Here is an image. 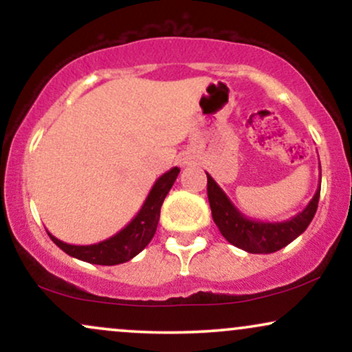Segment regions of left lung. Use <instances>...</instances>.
<instances>
[{"label":"left lung","instance_id":"obj_1","mask_svg":"<svg viewBox=\"0 0 352 352\" xmlns=\"http://www.w3.org/2000/svg\"><path fill=\"white\" fill-rule=\"evenodd\" d=\"M319 192H321V179H319L316 193L302 212L285 221H261L243 215L232 204L220 185L213 180V177L207 173V193L213 221L225 240L248 253H273L296 240L308 228L316 213Z\"/></svg>","mask_w":352,"mask_h":352}]
</instances>
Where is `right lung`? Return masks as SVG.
<instances>
[{
  "mask_svg": "<svg viewBox=\"0 0 352 352\" xmlns=\"http://www.w3.org/2000/svg\"><path fill=\"white\" fill-rule=\"evenodd\" d=\"M179 172V167H173L164 175H160L152 185L151 192H148L147 199L137 212V215L120 232H117L107 240L92 245H71L58 240L50 232H47V235L64 253L86 261V263L106 266L125 263L151 243L153 235H155L157 225H159L160 207H162L165 197H167L168 190L172 188Z\"/></svg>",
  "mask_w": 352,
  "mask_h": 352,
  "instance_id": "add662e5",
  "label": "right lung"
}]
</instances>
